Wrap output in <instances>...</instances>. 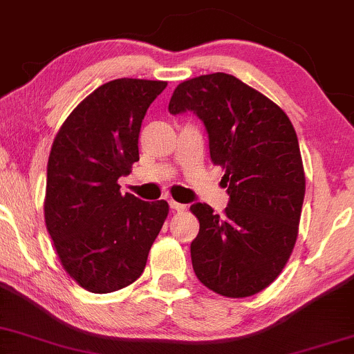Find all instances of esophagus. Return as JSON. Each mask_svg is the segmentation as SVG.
I'll return each instance as SVG.
<instances>
[{
    "instance_id": "1",
    "label": "esophagus",
    "mask_w": 354,
    "mask_h": 354,
    "mask_svg": "<svg viewBox=\"0 0 354 354\" xmlns=\"http://www.w3.org/2000/svg\"><path fill=\"white\" fill-rule=\"evenodd\" d=\"M169 205H170V209L177 210V212H182V210L187 209V205H184V203H178L176 201H169Z\"/></svg>"
}]
</instances>
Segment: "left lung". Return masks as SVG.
Segmentation results:
<instances>
[{"mask_svg":"<svg viewBox=\"0 0 354 354\" xmlns=\"http://www.w3.org/2000/svg\"><path fill=\"white\" fill-rule=\"evenodd\" d=\"M194 112L205 126L210 159L222 167V215L194 203L198 235L190 243L195 275L212 292L243 298L280 275L297 242L303 172L297 132L275 102L232 74L180 82L170 114Z\"/></svg>","mask_w":354,"mask_h":354,"instance_id":"8db88e82","label":"left lung"}]
</instances>
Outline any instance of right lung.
I'll use <instances>...</instances> for the list:
<instances>
[{"instance_id":"add662e5","label":"right lung","mask_w":354,"mask_h":354,"mask_svg":"<svg viewBox=\"0 0 354 354\" xmlns=\"http://www.w3.org/2000/svg\"><path fill=\"white\" fill-rule=\"evenodd\" d=\"M167 82L114 79L64 120L48 160L44 218L62 267L93 293L118 292L142 275L169 205L119 192L139 160V132Z\"/></svg>"}]
</instances>
